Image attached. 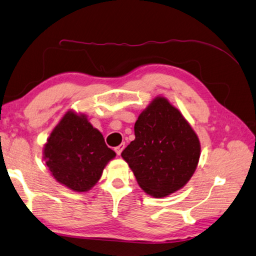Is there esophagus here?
<instances>
[{
  "label": "esophagus",
  "instance_id": "esophagus-1",
  "mask_svg": "<svg viewBox=\"0 0 256 256\" xmlns=\"http://www.w3.org/2000/svg\"><path fill=\"white\" fill-rule=\"evenodd\" d=\"M124 148H125V144H124V143H123V144H120L118 146H116V148H114V150L116 152L118 155H121V153H122V150H124Z\"/></svg>",
  "mask_w": 256,
  "mask_h": 256
}]
</instances>
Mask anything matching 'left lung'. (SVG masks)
Masks as SVG:
<instances>
[{"instance_id": "1", "label": "left lung", "mask_w": 256, "mask_h": 256, "mask_svg": "<svg viewBox=\"0 0 256 256\" xmlns=\"http://www.w3.org/2000/svg\"><path fill=\"white\" fill-rule=\"evenodd\" d=\"M134 132L121 155L140 187L156 198L182 188L198 165L200 143L182 113L158 96L140 114Z\"/></svg>"}]
</instances>
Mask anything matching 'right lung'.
Masks as SVG:
<instances>
[{
  "label": "right lung",
  "mask_w": 256,
  "mask_h": 256,
  "mask_svg": "<svg viewBox=\"0 0 256 256\" xmlns=\"http://www.w3.org/2000/svg\"><path fill=\"white\" fill-rule=\"evenodd\" d=\"M116 156L102 134L84 116L64 114L44 148L46 164L57 182L74 192H86L99 180L103 168Z\"/></svg>",
  "instance_id": "right-lung-1"
}]
</instances>
